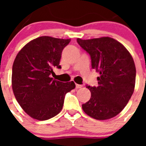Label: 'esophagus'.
I'll return each instance as SVG.
<instances>
[{
    "label": "esophagus",
    "mask_w": 146,
    "mask_h": 146,
    "mask_svg": "<svg viewBox=\"0 0 146 146\" xmlns=\"http://www.w3.org/2000/svg\"><path fill=\"white\" fill-rule=\"evenodd\" d=\"M82 87V85H79V84H76V88H81Z\"/></svg>",
    "instance_id": "obj_1"
}]
</instances>
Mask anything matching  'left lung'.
<instances>
[{"mask_svg": "<svg viewBox=\"0 0 146 146\" xmlns=\"http://www.w3.org/2000/svg\"><path fill=\"white\" fill-rule=\"evenodd\" d=\"M77 42L91 56L92 69L99 73L97 87L86 86L91 96L82 110L96 120L113 118L125 108L135 90L133 58L122 44L110 37L77 38Z\"/></svg>", "mask_w": 146, "mask_h": 146, "instance_id": "8db88e82", "label": "left lung"}]
</instances>
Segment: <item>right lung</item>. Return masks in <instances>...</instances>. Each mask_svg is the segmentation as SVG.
<instances>
[{
  "instance_id": "add662e5",
  "label": "right lung",
  "mask_w": 146,
  "mask_h": 146,
  "mask_svg": "<svg viewBox=\"0 0 146 146\" xmlns=\"http://www.w3.org/2000/svg\"><path fill=\"white\" fill-rule=\"evenodd\" d=\"M71 39L41 36L21 49L12 66L11 85L17 101L31 118L48 120L61 111L66 93L75 88L72 82L50 77L59 65L62 51Z\"/></svg>"
}]
</instances>
